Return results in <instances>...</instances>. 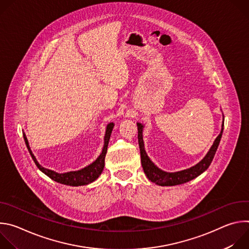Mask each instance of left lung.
<instances>
[{
    "label": "left lung",
    "instance_id": "1",
    "mask_svg": "<svg viewBox=\"0 0 249 249\" xmlns=\"http://www.w3.org/2000/svg\"><path fill=\"white\" fill-rule=\"evenodd\" d=\"M224 117V115H223ZM224 120L223 118V124H222V130L219 136L216 138V140L213 143L212 147L210 148L209 152L206 154V156L203 158L202 160H200L197 164L175 172H167L160 168H159L148 157L145 146H144V140H143V131H144V125L142 123L137 122L138 127V141H139V147H140V153H141V162L142 166H143L144 172L147 175L149 180L152 182L160 185V186H174L178 184L186 183L197 176H199L201 173H203L207 168L210 166L213 159L215 157V154L217 152V149L219 147L220 141L223 135L224 131Z\"/></svg>",
    "mask_w": 249,
    "mask_h": 249
}]
</instances>
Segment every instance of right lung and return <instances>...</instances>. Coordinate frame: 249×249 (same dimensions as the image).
Instances as JSON below:
<instances>
[{
    "label": "right lung",
    "mask_w": 249,
    "mask_h": 249,
    "mask_svg": "<svg viewBox=\"0 0 249 249\" xmlns=\"http://www.w3.org/2000/svg\"><path fill=\"white\" fill-rule=\"evenodd\" d=\"M113 127H114L113 123H109L107 126H106L105 135H104V144H103L102 151L93 162L85 166L82 169L74 170V171H68V172H64V173H59V172L45 168L42 165H40L39 162L37 161L36 158H35L34 155L32 154V151L28 144V140L24 133H23V139L25 142L26 148H27L33 161L44 174H46L48 177H50L52 180H54L58 183H61V184H65V185H69V186H82V185H88V184L93 182L94 180H96L98 178L99 175L101 174V172L104 168V160H105L106 152H107L109 139H110Z\"/></svg>",
    "instance_id": "add662e5"
}]
</instances>
